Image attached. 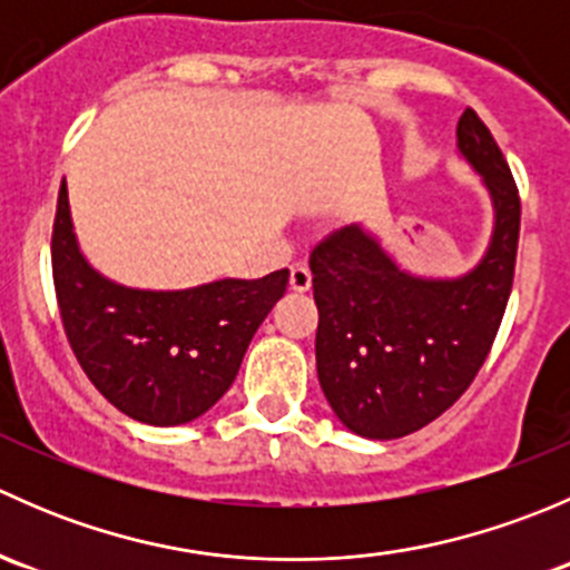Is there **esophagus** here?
<instances>
[{"label": "esophagus", "mask_w": 570, "mask_h": 570, "mask_svg": "<svg viewBox=\"0 0 570 570\" xmlns=\"http://www.w3.org/2000/svg\"><path fill=\"white\" fill-rule=\"evenodd\" d=\"M289 286L295 292H306L308 286H312V269L306 267V264H292V269H289Z\"/></svg>", "instance_id": "esophagus-1"}]
</instances>
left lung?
Returning a JSON list of instances; mask_svg holds the SVG:
<instances>
[{
	"label": "left lung",
	"mask_w": 570,
	"mask_h": 570,
	"mask_svg": "<svg viewBox=\"0 0 570 570\" xmlns=\"http://www.w3.org/2000/svg\"><path fill=\"white\" fill-rule=\"evenodd\" d=\"M458 148L493 200L488 253L463 278H416L372 234L344 226L314 245L317 375L344 428L402 439L458 402L502 325L519 253L521 198L508 159L471 107Z\"/></svg>",
	"instance_id": "obj_1"
}]
</instances>
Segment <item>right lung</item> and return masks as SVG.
<instances>
[{
	"instance_id": "right-lung-1",
	"label": "right lung",
	"mask_w": 570,
	"mask_h": 570,
	"mask_svg": "<svg viewBox=\"0 0 570 570\" xmlns=\"http://www.w3.org/2000/svg\"><path fill=\"white\" fill-rule=\"evenodd\" d=\"M51 275L85 375L120 413L154 428L193 422L228 392L253 333L289 284V269L181 292L112 284L79 253L66 181L51 228Z\"/></svg>"
}]
</instances>
